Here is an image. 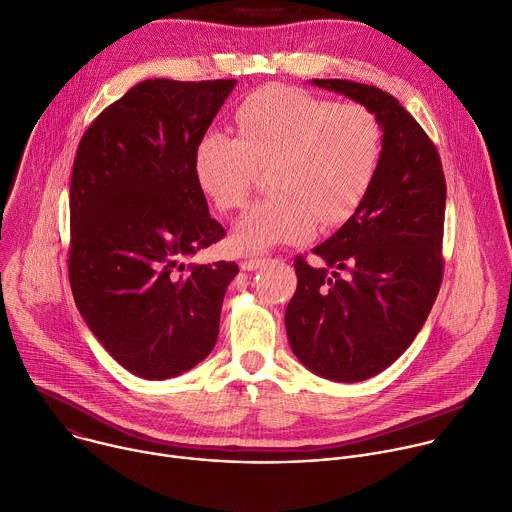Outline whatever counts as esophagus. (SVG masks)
I'll return each instance as SVG.
<instances>
[{
	"label": "esophagus",
	"instance_id": "34e87169",
	"mask_svg": "<svg viewBox=\"0 0 512 512\" xmlns=\"http://www.w3.org/2000/svg\"><path fill=\"white\" fill-rule=\"evenodd\" d=\"M265 261H269L267 257H245L243 261H241V269H245V271H253V269H259Z\"/></svg>",
	"mask_w": 512,
	"mask_h": 512
}]
</instances>
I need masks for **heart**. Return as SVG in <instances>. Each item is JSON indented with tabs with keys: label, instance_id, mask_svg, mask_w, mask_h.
Masks as SVG:
<instances>
[{
	"label": "heart",
	"instance_id": "obj_1",
	"mask_svg": "<svg viewBox=\"0 0 512 512\" xmlns=\"http://www.w3.org/2000/svg\"><path fill=\"white\" fill-rule=\"evenodd\" d=\"M239 137L204 133L194 174L225 212L247 204L261 168L269 186L237 225L233 245L261 251L338 227L369 196L383 158V125L362 103H336L298 87L273 85L249 95L235 115Z\"/></svg>",
	"mask_w": 512,
	"mask_h": 512
}]
</instances>
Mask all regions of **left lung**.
Masks as SVG:
<instances>
[{"label": "left lung", "mask_w": 512, "mask_h": 512, "mask_svg": "<svg viewBox=\"0 0 512 512\" xmlns=\"http://www.w3.org/2000/svg\"><path fill=\"white\" fill-rule=\"evenodd\" d=\"M312 83L375 111L383 158L360 208L314 249L318 265L294 259L285 330L312 373L358 383L393 364L431 312L444 277L446 178L433 141L393 95L342 79Z\"/></svg>", "instance_id": "left-lung-1"}]
</instances>
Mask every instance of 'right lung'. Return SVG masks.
Segmentation results:
<instances>
[{
	"label": "right lung",
	"mask_w": 512,
	"mask_h": 512,
	"mask_svg": "<svg viewBox=\"0 0 512 512\" xmlns=\"http://www.w3.org/2000/svg\"><path fill=\"white\" fill-rule=\"evenodd\" d=\"M235 79H148L97 115L70 176L75 304L129 373L162 381L216 344L235 261L186 263L227 231L208 214L194 150Z\"/></svg>",
	"instance_id": "add662e5"
}]
</instances>
